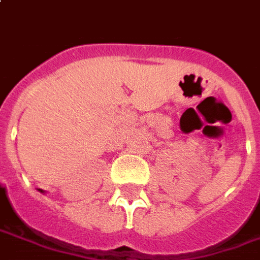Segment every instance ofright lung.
<instances>
[{
  "mask_svg": "<svg viewBox=\"0 0 260 260\" xmlns=\"http://www.w3.org/2000/svg\"><path fill=\"white\" fill-rule=\"evenodd\" d=\"M38 190H40V191H41V193H44V190H41V189H38Z\"/></svg>",
  "mask_w": 260,
  "mask_h": 260,
  "instance_id": "right-lung-1",
  "label": "right lung"
}]
</instances>
